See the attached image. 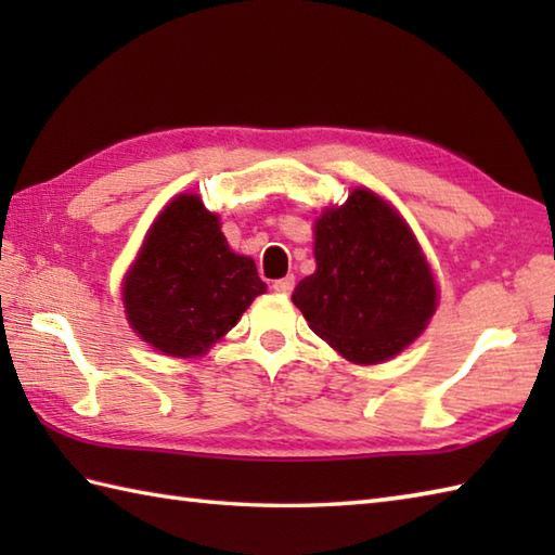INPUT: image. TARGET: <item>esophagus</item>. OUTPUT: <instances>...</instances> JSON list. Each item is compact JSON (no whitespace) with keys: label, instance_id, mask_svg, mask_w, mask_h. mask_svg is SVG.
Returning a JSON list of instances; mask_svg holds the SVG:
<instances>
[{"label":"esophagus","instance_id":"obj_1","mask_svg":"<svg viewBox=\"0 0 555 555\" xmlns=\"http://www.w3.org/2000/svg\"><path fill=\"white\" fill-rule=\"evenodd\" d=\"M293 288H296V276H284V279L274 281V291L284 293V296H291Z\"/></svg>","mask_w":555,"mask_h":555}]
</instances>
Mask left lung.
<instances>
[{"mask_svg":"<svg viewBox=\"0 0 555 555\" xmlns=\"http://www.w3.org/2000/svg\"><path fill=\"white\" fill-rule=\"evenodd\" d=\"M317 271L293 291L312 332L358 364L393 358L427 326L436 284L405 221L358 188L314 223Z\"/></svg>","mask_w":555,"mask_h":555,"instance_id":"obj_1","label":"left lung"}]
</instances>
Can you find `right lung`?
Masks as SVG:
<instances>
[{"mask_svg": "<svg viewBox=\"0 0 555 555\" xmlns=\"http://www.w3.org/2000/svg\"><path fill=\"white\" fill-rule=\"evenodd\" d=\"M267 291L250 257L231 253L219 219L181 195L152 223L124 281L128 322L171 358L205 352Z\"/></svg>", "mask_w": 555, "mask_h": 555, "instance_id": "1", "label": "right lung"}]
</instances>
